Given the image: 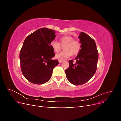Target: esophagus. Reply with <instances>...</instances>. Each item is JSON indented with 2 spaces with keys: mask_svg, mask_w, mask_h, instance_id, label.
I'll list each match as a JSON object with an SVG mask.
<instances>
[{
  "mask_svg": "<svg viewBox=\"0 0 121 121\" xmlns=\"http://www.w3.org/2000/svg\"><path fill=\"white\" fill-rule=\"evenodd\" d=\"M63 61H64L63 60H58V61H59V63H62V62H63Z\"/></svg>",
  "mask_w": 121,
  "mask_h": 121,
  "instance_id": "34e87169",
  "label": "esophagus"
}]
</instances>
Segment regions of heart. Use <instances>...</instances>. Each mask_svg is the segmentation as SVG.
<instances>
[{"label": "heart", "instance_id": "heart-1", "mask_svg": "<svg viewBox=\"0 0 121 121\" xmlns=\"http://www.w3.org/2000/svg\"><path fill=\"white\" fill-rule=\"evenodd\" d=\"M61 45L63 46L64 50L60 53L56 54V57L58 60H64L73 55H77L79 53L81 48V43L77 40H74L70 36H65L60 39ZM50 46L55 52L57 53L61 49V46L58 42L52 41L50 43Z\"/></svg>", "mask_w": 121, "mask_h": 121}]
</instances>
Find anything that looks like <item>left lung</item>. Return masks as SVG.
Segmentation results:
<instances>
[{"mask_svg":"<svg viewBox=\"0 0 121 121\" xmlns=\"http://www.w3.org/2000/svg\"><path fill=\"white\" fill-rule=\"evenodd\" d=\"M81 49L75 58L76 62L69 60V66L65 71L69 81L75 85L87 82L95 74L97 69L98 52L94 40L84 32L78 37Z\"/></svg>","mask_w":121,"mask_h":121,"instance_id":"1","label":"left lung"}]
</instances>
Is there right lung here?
I'll return each mask as SVG.
<instances>
[{"mask_svg": "<svg viewBox=\"0 0 121 121\" xmlns=\"http://www.w3.org/2000/svg\"><path fill=\"white\" fill-rule=\"evenodd\" d=\"M56 36L52 29H39L25 39L20 53L21 69L28 81L35 84L48 82L53 68L59 64L50 43Z\"/></svg>", "mask_w": 121, "mask_h": 121, "instance_id": "obj_1", "label": "right lung"}]
</instances>
